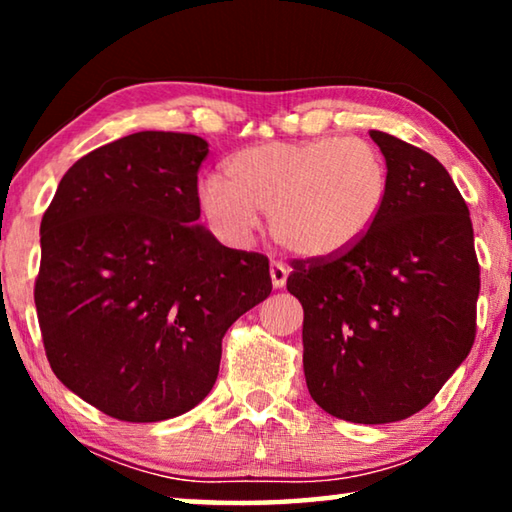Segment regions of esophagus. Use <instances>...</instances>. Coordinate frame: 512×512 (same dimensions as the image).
Returning <instances> with one entry per match:
<instances>
[{"instance_id":"34e87169","label":"esophagus","mask_w":512,"mask_h":512,"mask_svg":"<svg viewBox=\"0 0 512 512\" xmlns=\"http://www.w3.org/2000/svg\"><path fill=\"white\" fill-rule=\"evenodd\" d=\"M287 277H289V268L284 266L282 262H271V280H273V287L275 289H282L284 284H287Z\"/></svg>"}]
</instances>
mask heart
<instances>
[{
	"label": "heart",
	"instance_id": "obj_1",
	"mask_svg": "<svg viewBox=\"0 0 512 512\" xmlns=\"http://www.w3.org/2000/svg\"><path fill=\"white\" fill-rule=\"evenodd\" d=\"M388 198L381 151L361 137L264 142L232 153L223 178L198 187V203L223 239L244 244L259 214L298 257L341 255L375 228Z\"/></svg>",
	"mask_w": 512,
	"mask_h": 512
}]
</instances>
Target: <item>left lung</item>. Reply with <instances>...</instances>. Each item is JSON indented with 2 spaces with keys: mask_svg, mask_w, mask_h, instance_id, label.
I'll list each match as a JSON object with an SVG mask.
<instances>
[{
  "mask_svg": "<svg viewBox=\"0 0 512 512\" xmlns=\"http://www.w3.org/2000/svg\"><path fill=\"white\" fill-rule=\"evenodd\" d=\"M388 198L366 237L334 257L293 259L309 395L334 418L384 424L422 411L476 336L481 268L470 210L433 155L370 131Z\"/></svg>",
  "mask_w": 512,
  "mask_h": 512,
  "instance_id": "8db88e82",
  "label": "left lung"
}]
</instances>
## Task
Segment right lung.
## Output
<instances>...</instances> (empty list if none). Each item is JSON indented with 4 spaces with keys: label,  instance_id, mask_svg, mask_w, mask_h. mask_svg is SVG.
Segmentation results:
<instances>
[{
    "label": "right lung",
    "instance_id": "right-lung-1",
    "mask_svg": "<svg viewBox=\"0 0 512 512\" xmlns=\"http://www.w3.org/2000/svg\"><path fill=\"white\" fill-rule=\"evenodd\" d=\"M207 142L142 131L83 155L40 223L38 323L54 375L124 422L183 415L212 391L221 341L268 298V257L203 225Z\"/></svg>",
    "mask_w": 512,
    "mask_h": 512
}]
</instances>
